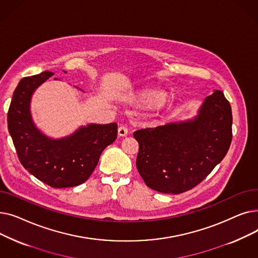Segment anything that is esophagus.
<instances>
[{
	"instance_id": "esophagus-1",
	"label": "esophagus",
	"mask_w": 258,
	"mask_h": 258,
	"mask_svg": "<svg viewBox=\"0 0 258 258\" xmlns=\"http://www.w3.org/2000/svg\"><path fill=\"white\" fill-rule=\"evenodd\" d=\"M127 133H128L127 127H125L124 125H121V126H119V128H118V135H119L120 137H124V136H126Z\"/></svg>"
}]
</instances>
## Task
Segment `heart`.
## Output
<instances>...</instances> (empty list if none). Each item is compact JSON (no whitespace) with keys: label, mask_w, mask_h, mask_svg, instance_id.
Here are the masks:
<instances>
[{"label":"heart","mask_w":258,"mask_h":258,"mask_svg":"<svg viewBox=\"0 0 258 258\" xmlns=\"http://www.w3.org/2000/svg\"><path fill=\"white\" fill-rule=\"evenodd\" d=\"M140 101L147 107H153L154 110H164L168 106L165 99V95L161 92H144L139 95Z\"/></svg>","instance_id":"heart-1"}]
</instances>
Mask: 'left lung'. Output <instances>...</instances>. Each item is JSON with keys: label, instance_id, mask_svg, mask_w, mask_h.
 Masks as SVG:
<instances>
[{"label": "left lung", "instance_id": "left-lung-1", "mask_svg": "<svg viewBox=\"0 0 258 258\" xmlns=\"http://www.w3.org/2000/svg\"><path fill=\"white\" fill-rule=\"evenodd\" d=\"M136 165L145 184L179 195L200 184L226 156L232 140L231 105L222 91L206 97L194 119L134 133Z\"/></svg>", "mask_w": 258, "mask_h": 258}]
</instances>
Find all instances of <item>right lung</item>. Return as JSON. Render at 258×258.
<instances>
[{
    "mask_svg": "<svg viewBox=\"0 0 258 258\" xmlns=\"http://www.w3.org/2000/svg\"><path fill=\"white\" fill-rule=\"evenodd\" d=\"M52 75L45 71L21 79L8 110V131L26 170L53 188L73 187L89 179L104 148L116 140L118 126L115 122L91 123L61 139L46 136L34 124L30 102L34 91Z\"/></svg>",
    "mask_w": 258,
    "mask_h": 258,
    "instance_id": "obj_1",
    "label": "right lung"
}]
</instances>
